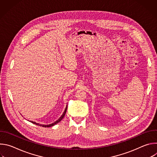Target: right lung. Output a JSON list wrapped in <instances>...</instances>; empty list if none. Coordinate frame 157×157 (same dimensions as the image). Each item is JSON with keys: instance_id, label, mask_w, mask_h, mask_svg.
<instances>
[{"instance_id": "obj_1", "label": "right lung", "mask_w": 157, "mask_h": 157, "mask_svg": "<svg viewBox=\"0 0 157 157\" xmlns=\"http://www.w3.org/2000/svg\"><path fill=\"white\" fill-rule=\"evenodd\" d=\"M66 110H67V106H66V109H65V110H64V113H63V115L59 118V119H58L56 121H55V122H53V124H50V125H42V124H40L36 123V122H33V121H30V122H31L32 123L34 124H36V125H40V126H41V127H52V126L55 125V124H58V122H59L63 119V117H64V115H65V114H66Z\"/></svg>"}]
</instances>
